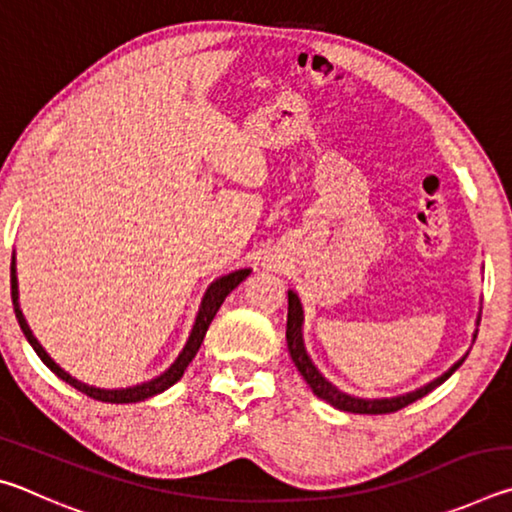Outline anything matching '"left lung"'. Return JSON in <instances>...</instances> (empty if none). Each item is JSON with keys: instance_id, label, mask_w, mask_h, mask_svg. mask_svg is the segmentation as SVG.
<instances>
[{"instance_id": "left-lung-1", "label": "left lung", "mask_w": 512, "mask_h": 512, "mask_svg": "<svg viewBox=\"0 0 512 512\" xmlns=\"http://www.w3.org/2000/svg\"><path fill=\"white\" fill-rule=\"evenodd\" d=\"M289 314H287V345H289V354L293 363H296L298 372L302 375V379L307 381L311 391H314L316 397L320 400H325L327 404H332L334 409L339 411H348V413H368V415H377V413H393V411H400L404 406H409L411 402L420 400L427 393H431L433 388L443 384L449 377L454 375V372L463 366L465 357L470 352H465L461 359H458L454 366H449L443 375H438L436 379L427 381V384L415 388V391L409 393H402V395H393V397H359V395H350L341 391L339 386H334L332 381H329L323 372H320L314 361H311L309 352L305 348V336H302V329H305V309H302V302L298 298V293L289 289ZM479 320H481V311L479 316H476V327H479ZM476 332L479 329H474L472 334V343L476 339Z\"/></svg>"}]
</instances>
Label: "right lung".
Listing matches in <instances>:
<instances>
[{
  "label": "right lung",
  "mask_w": 512,
  "mask_h": 512,
  "mask_svg": "<svg viewBox=\"0 0 512 512\" xmlns=\"http://www.w3.org/2000/svg\"><path fill=\"white\" fill-rule=\"evenodd\" d=\"M250 271H253V268H237V271L216 277V280L203 293V300H201V307H198V314H196V320H194V325H192V332H189V339L185 343V348L180 350L176 361H173L167 370L160 372L158 377H153L149 381H142V384H135V386H126V388H101V386L85 384V381L72 377L65 368H60L58 363L49 357V352L42 348V343L36 339V336H33L31 327L27 323V318H24L22 309H20V289H17L15 250H13V259H11V298H13L15 318H17V323H20L22 334L27 336V341L31 343V348L36 350L40 361L45 363V366L51 372H54V375H58L60 379H63L65 384L74 386L76 391H81V393H85L88 397H92V400L110 402V404H131V402H142V400H149V397H153V395L164 393L169 386L176 384V381L185 375L187 366L196 357L198 348H201L207 327H210V323L214 320L216 311H219V307L223 305V300L228 298V293L232 289H237L239 284L246 280V277L250 275Z\"/></svg>",
  "instance_id": "right-lung-1"
}]
</instances>
